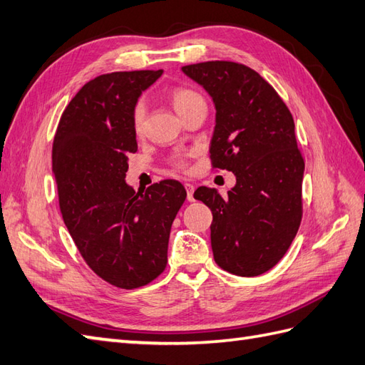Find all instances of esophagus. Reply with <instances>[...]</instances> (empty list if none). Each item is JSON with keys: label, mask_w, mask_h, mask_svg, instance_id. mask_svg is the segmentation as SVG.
<instances>
[{"label": "esophagus", "mask_w": 365, "mask_h": 365, "mask_svg": "<svg viewBox=\"0 0 365 365\" xmlns=\"http://www.w3.org/2000/svg\"><path fill=\"white\" fill-rule=\"evenodd\" d=\"M184 187H185V190H187V200H189V201H193V200H195V198H193V192H195L193 184H184Z\"/></svg>", "instance_id": "34e87169"}]
</instances>
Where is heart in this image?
Listing matches in <instances>:
<instances>
[{
    "label": "heart",
    "instance_id": "obj_1",
    "mask_svg": "<svg viewBox=\"0 0 365 365\" xmlns=\"http://www.w3.org/2000/svg\"><path fill=\"white\" fill-rule=\"evenodd\" d=\"M170 101H172L173 108L180 115L193 108L195 105L204 103L202 97L198 93H195L193 90H189V88H175L170 94ZM144 120H145V103L138 102L135 106V111H133V125H135L136 133H140L142 128H144ZM176 165L182 167L184 163L181 159H178Z\"/></svg>",
    "mask_w": 365,
    "mask_h": 365
}]
</instances>
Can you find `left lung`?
<instances>
[{"instance_id": "left-lung-1", "label": "left lung", "mask_w": 365, "mask_h": 365, "mask_svg": "<svg viewBox=\"0 0 365 365\" xmlns=\"http://www.w3.org/2000/svg\"><path fill=\"white\" fill-rule=\"evenodd\" d=\"M215 106L210 158L237 182L223 198L198 187L195 200L212 210L213 259L225 271L255 277L277 264L302 220V158L294 120L280 96L254 69L234 61L182 66Z\"/></svg>"}]
</instances>
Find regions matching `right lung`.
<instances>
[{
    "mask_svg": "<svg viewBox=\"0 0 365 365\" xmlns=\"http://www.w3.org/2000/svg\"><path fill=\"white\" fill-rule=\"evenodd\" d=\"M164 71L103 74L82 86L61 114L52 145L60 210L88 266L111 285L133 289L165 269L170 227L187 197L164 180L135 192L127 184L136 153L133 111Z\"/></svg>",
    "mask_w": 365,
    "mask_h": 365,
    "instance_id": "obj_1",
    "label": "right lung"
}]
</instances>
